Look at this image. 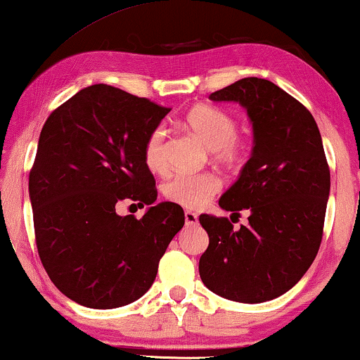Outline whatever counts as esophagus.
Instances as JSON below:
<instances>
[{
    "label": "esophagus",
    "instance_id": "1",
    "mask_svg": "<svg viewBox=\"0 0 360 360\" xmlns=\"http://www.w3.org/2000/svg\"><path fill=\"white\" fill-rule=\"evenodd\" d=\"M185 223L186 226H196L198 224V214L193 211H185Z\"/></svg>",
    "mask_w": 360,
    "mask_h": 360
}]
</instances>
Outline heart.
Listing matches in <instances>:
<instances>
[{
  "mask_svg": "<svg viewBox=\"0 0 360 360\" xmlns=\"http://www.w3.org/2000/svg\"><path fill=\"white\" fill-rule=\"evenodd\" d=\"M181 126L211 150V155L218 164L233 169L248 160L250 147L243 137L236 136L238 121L224 110L210 105H195L186 111ZM142 155L152 172L160 174L165 170V131L162 127H155L146 137ZM219 188L221 180L213 174H176L165 181L162 191L172 203L198 210L208 203Z\"/></svg>",
  "mask_w": 360,
  "mask_h": 360,
  "instance_id": "heart-1",
  "label": "heart"
}]
</instances>
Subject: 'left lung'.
Here are the masks:
<instances>
[{"label":"left lung","mask_w":360,"mask_h":360,"mask_svg":"<svg viewBox=\"0 0 360 360\" xmlns=\"http://www.w3.org/2000/svg\"><path fill=\"white\" fill-rule=\"evenodd\" d=\"M245 108L254 132L250 159L219 206L249 224L201 214L210 244L200 277L211 292L262 303L288 292L307 274L323 239L331 175L318 124L307 108L265 78L248 77L211 93Z\"/></svg>","instance_id":"obj_1"}]
</instances>
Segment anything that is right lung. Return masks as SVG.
<instances>
[{"mask_svg":"<svg viewBox=\"0 0 360 360\" xmlns=\"http://www.w3.org/2000/svg\"><path fill=\"white\" fill-rule=\"evenodd\" d=\"M170 108L120 88H83L51 112L29 174L37 252L60 292L86 308L111 309L141 298L162 255L184 228L181 206L157 200L146 137ZM150 210L141 220L115 205Z\"/></svg>","mask_w":360,"mask_h":360,"instance_id":"right-lung-1","label":"right lung"}]
</instances>
